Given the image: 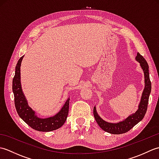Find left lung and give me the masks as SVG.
Listing matches in <instances>:
<instances>
[{
  "label": "left lung",
  "mask_w": 159,
  "mask_h": 159,
  "mask_svg": "<svg viewBox=\"0 0 159 159\" xmlns=\"http://www.w3.org/2000/svg\"><path fill=\"white\" fill-rule=\"evenodd\" d=\"M135 59L137 61L140 63V66L143 70L145 76V88L142 93V96H141L139 109L136 111V113L131 115L122 121H120L119 123L113 124L104 121L98 115L96 107H94L93 108V116L96 122L103 130L107 132V133L116 134L126 133V132L129 131L131 128H133L137 124L139 123L140 121L142 120L145 115H146L148 109L149 96L151 92V81L150 80L149 67H148L146 60L139 52L137 53Z\"/></svg>",
  "instance_id": "obj_1"
}]
</instances>
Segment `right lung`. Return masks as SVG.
Listing matches in <instances>:
<instances>
[{
  "mask_svg": "<svg viewBox=\"0 0 159 159\" xmlns=\"http://www.w3.org/2000/svg\"><path fill=\"white\" fill-rule=\"evenodd\" d=\"M23 57L18 60L16 66L15 76L13 79L12 89L14 94V103L16 109L19 116L30 127L38 131L49 132L55 130L61 127L67 120L69 111L70 98L67 100L65 104L59 112L55 116L46 119L39 118L35 115V111L30 108L25 95L23 94L20 84V65Z\"/></svg>",
  "mask_w": 159,
  "mask_h": 159,
  "instance_id": "right-lung-1",
  "label": "right lung"
}]
</instances>
